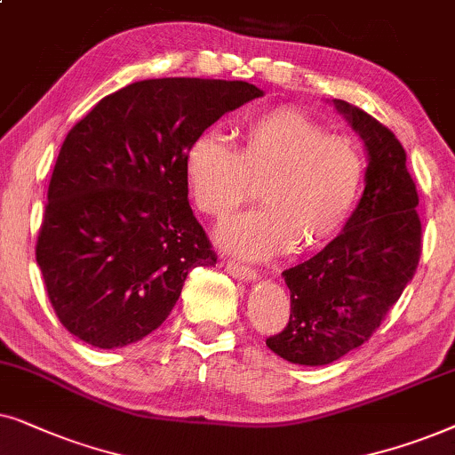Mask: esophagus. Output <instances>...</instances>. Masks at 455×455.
<instances>
[{
	"instance_id": "34e87169",
	"label": "esophagus",
	"mask_w": 455,
	"mask_h": 455,
	"mask_svg": "<svg viewBox=\"0 0 455 455\" xmlns=\"http://www.w3.org/2000/svg\"><path fill=\"white\" fill-rule=\"evenodd\" d=\"M224 268H227L228 275L235 278H241V281H253V278L258 276L256 268H251V266L241 264V262H227L224 264Z\"/></svg>"
}]
</instances>
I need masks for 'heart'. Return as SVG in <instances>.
<instances>
[{"label": "heart", "instance_id": "obj_1", "mask_svg": "<svg viewBox=\"0 0 455 455\" xmlns=\"http://www.w3.org/2000/svg\"><path fill=\"white\" fill-rule=\"evenodd\" d=\"M185 180L197 208L227 220L262 180L264 208L222 228L227 250L270 258L291 247L314 250L345 227L366 180L360 145L329 131L295 108L247 118L241 148L208 129L185 151Z\"/></svg>", "mask_w": 455, "mask_h": 455}]
</instances>
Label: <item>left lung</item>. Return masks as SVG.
I'll list each match as a JSON object with an SVG mask.
<instances>
[{"label":"left lung","mask_w":455,"mask_h":455,"mask_svg":"<svg viewBox=\"0 0 455 455\" xmlns=\"http://www.w3.org/2000/svg\"><path fill=\"white\" fill-rule=\"evenodd\" d=\"M368 149L366 187L343 231L293 268L287 326L266 339L281 358L324 366L360 347L383 324L422 253L416 183L399 139L371 114L335 100Z\"/></svg>","instance_id":"1"}]
</instances>
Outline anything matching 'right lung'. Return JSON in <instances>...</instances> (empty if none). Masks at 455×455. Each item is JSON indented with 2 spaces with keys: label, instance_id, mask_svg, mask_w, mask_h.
<instances>
[{
  "label": "right lung",
  "instance_id": "obj_1",
  "mask_svg": "<svg viewBox=\"0 0 455 455\" xmlns=\"http://www.w3.org/2000/svg\"><path fill=\"white\" fill-rule=\"evenodd\" d=\"M259 95L245 81L149 78L72 126L35 247L66 331L101 349L135 343L168 318L196 266L216 264L189 205L185 151Z\"/></svg>",
  "mask_w": 455,
  "mask_h": 455
}]
</instances>
